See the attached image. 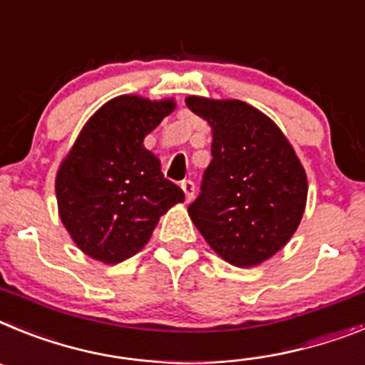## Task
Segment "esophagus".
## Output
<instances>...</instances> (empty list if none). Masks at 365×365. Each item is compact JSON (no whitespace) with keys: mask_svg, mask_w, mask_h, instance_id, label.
Masks as SVG:
<instances>
[{"mask_svg":"<svg viewBox=\"0 0 365 365\" xmlns=\"http://www.w3.org/2000/svg\"><path fill=\"white\" fill-rule=\"evenodd\" d=\"M180 187H182V191L185 192V200L191 202V198L195 196V183H192L191 180H183V182L180 183Z\"/></svg>","mask_w":365,"mask_h":365,"instance_id":"1","label":"esophagus"}]
</instances>
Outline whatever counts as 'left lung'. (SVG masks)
Instances as JSON below:
<instances>
[{
    "instance_id": "left-lung-1",
    "label": "left lung",
    "mask_w": 365,
    "mask_h": 365,
    "mask_svg": "<svg viewBox=\"0 0 365 365\" xmlns=\"http://www.w3.org/2000/svg\"><path fill=\"white\" fill-rule=\"evenodd\" d=\"M213 128L211 163L187 211L224 261L248 268L290 240L305 211L307 176L283 132L242 101L185 99Z\"/></svg>"
}]
</instances>
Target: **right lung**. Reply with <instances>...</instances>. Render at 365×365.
I'll use <instances>...</instances> for the list:
<instances>
[{
    "label": "right lung",
    "mask_w": 365,
    "mask_h": 365,
    "mask_svg": "<svg viewBox=\"0 0 365 365\" xmlns=\"http://www.w3.org/2000/svg\"><path fill=\"white\" fill-rule=\"evenodd\" d=\"M174 110L173 101L123 95L82 128L56 176L60 218L82 252L115 264L150 239L161 215L185 200L143 139Z\"/></svg>",
    "instance_id": "1"
}]
</instances>
